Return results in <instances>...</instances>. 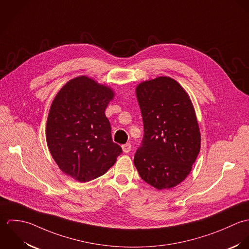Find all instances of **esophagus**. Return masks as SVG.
<instances>
[{"label": "esophagus", "mask_w": 249, "mask_h": 249, "mask_svg": "<svg viewBox=\"0 0 249 249\" xmlns=\"http://www.w3.org/2000/svg\"><path fill=\"white\" fill-rule=\"evenodd\" d=\"M131 148H132V146L130 143H126V144L122 145V150L124 153H129L131 151Z\"/></svg>", "instance_id": "esophagus-1"}]
</instances>
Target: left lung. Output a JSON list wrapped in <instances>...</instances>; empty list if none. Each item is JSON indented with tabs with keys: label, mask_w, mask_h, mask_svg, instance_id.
I'll use <instances>...</instances> for the list:
<instances>
[{
	"label": "left lung",
	"mask_w": 249,
	"mask_h": 249,
	"mask_svg": "<svg viewBox=\"0 0 249 249\" xmlns=\"http://www.w3.org/2000/svg\"><path fill=\"white\" fill-rule=\"evenodd\" d=\"M144 136L134 163L143 181L157 190L171 189L192 170L201 144L193 103L179 83L158 77L136 89Z\"/></svg>",
	"instance_id": "1"
}]
</instances>
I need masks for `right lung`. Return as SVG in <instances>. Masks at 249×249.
<instances>
[{
    "label": "right lung",
    "mask_w": 249,
    "mask_h": 249,
    "mask_svg": "<svg viewBox=\"0 0 249 249\" xmlns=\"http://www.w3.org/2000/svg\"><path fill=\"white\" fill-rule=\"evenodd\" d=\"M112 89L80 76L67 82L51 105L46 141L60 170L79 182L105 174L122 148L111 139L105 109L113 99Z\"/></svg>",
    "instance_id": "obj_1"
}]
</instances>
